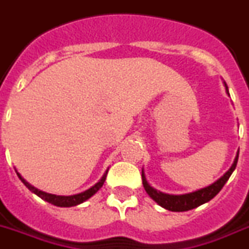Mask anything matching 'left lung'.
<instances>
[{"label":"left lung","instance_id":"1","mask_svg":"<svg viewBox=\"0 0 249 249\" xmlns=\"http://www.w3.org/2000/svg\"><path fill=\"white\" fill-rule=\"evenodd\" d=\"M226 92H228V87L225 84ZM229 93V92H228ZM239 155V153H238ZM238 155H236L235 160H234V163L231 165L229 170L224 174V177H221L217 181H215L213 184L209 185V187L203 188V189H199V191H196L193 193H188V195H181V196H171V195H165V193H161V192H157L156 189H153L147 180H145L144 174L142 171V181L143 187H144L145 192L148 193L149 197L152 198L153 201H156L161 207L166 210H170V211L175 212H181V211H188V210L196 209L198 206L203 205L206 202L211 201L212 198L215 197L217 193H219L223 187L225 185V183L228 181V179L230 178V175L233 174L234 169L236 167V162H238Z\"/></svg>","mask_w":249,"mask_h":249}]
</instances>
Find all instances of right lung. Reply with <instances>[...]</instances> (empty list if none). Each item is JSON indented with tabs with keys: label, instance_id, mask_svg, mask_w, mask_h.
I'll return each instance as SVG.
<instances>
[{
	"label": "right lung",
	"instance_id": "right-lung-1",
	"mask_svg": "<svg viewBox=\"0 0 249 249\" xmlns=\"http://www.w3.org/2000/svg\"><path fill=\"white\" fill-rule=\"evenodd\" d=\"M18 175H19V174H18ZM106 175H107V171L104 177H102V179H101L96 185H93V187L89 188L88 191L83 192V193H79V195H74V196H54V195H50V193H44V192L42 191H38L37 188L32 187V185H30L28 181L24 180L23 178L20 177V175L19 178H20V180L25 184V187L28 188L29 191L36 193L38 197H40L42 199H44V201L50 202V203H52V205L54 206H58V207H71V206L79 205V203H82V202L87 201L88 198L92 197V196L94 195V193H96V192L98 191L102 185H104L105 180H106Z\"/></svg>",
	"mask_w": 249,
	"mask_h": 249
}]
</instances>
